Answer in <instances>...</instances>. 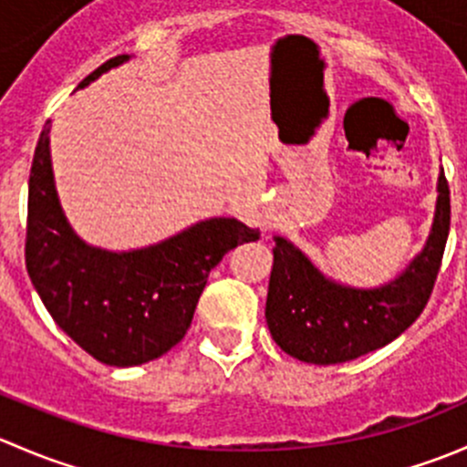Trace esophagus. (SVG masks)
<instances>
[{
  "mask_svg": "<svg viewBox=\"0 0 467 467\" xmlns=\"http://www.w3.org/2000/svg\"><path fill=\"white\" fill-rule=\"evenodd\" d=\"M266 223H271V219H266Z\"/></svg>",
  "mask_w": 467,
  "mask_h": 467,
  "instance_id": "34e87169",
  "label": "esophagus"
}]
</instances>
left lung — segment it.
<instances>
[{
	"mask_svg": "<svg viewBox=\"0 0 467 467\" xmlns=\"http://www.w3.org/2000/svg\"><path fill=\"white\" fill-rule=\"evenodd\" d=\"M450 233V185L438 176L431 234L420 255L390 285L350 289L323 277L286 239L275 237L266 323L286 355L318 366L343 364L398 338L425 309Z\"/></svg>",
	"mask_w": 467,
	"mask_h": 467,
	"instance_id": "8db88e82",
	"label": "left lung"
}]
</instances>
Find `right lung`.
Masks as SVG:
<instances>
[{
    "instance_id": "obj_1",
    "label": "right lung",
    "mask_w": 467,
    "mask_h": 467,
    "mask_svg": "<svg viewBox=\"0 0 467 467\" xmlns=\"http://www.w3.org/2000/svg\"><path fill=\"white\" fill-rule=\"evenodd\" d=\"M126 58L106 60L78 88ZM253 239H260L257 230L219 216L142 251L89 248L58 205L49 121L42 129L29 176L26 271L58 327L101 364L126 368L171 350L190 329L212 268L237 244Z\"/></svg>"
}]
</instances>
